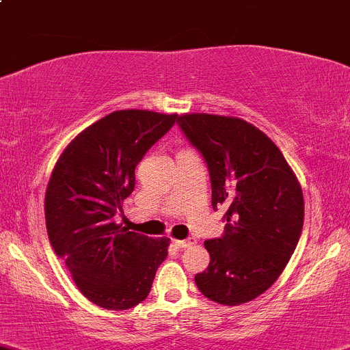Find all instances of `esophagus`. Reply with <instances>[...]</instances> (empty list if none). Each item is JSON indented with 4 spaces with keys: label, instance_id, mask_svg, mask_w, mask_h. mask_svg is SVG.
<instances>
[{
    "label": "esophagus",
    "instance_id": "34e87169",
    "mask_svg": "<svg viewBox=\"0 0 350 350\" xmlns=\"http://www.w3.org/2000/svg\"><path fill=\"white\" fill-rule=\"evenodd\" d=\"M196 244L193 239H174V246L178 247V250H183V247H192Z\"/></svg>",
    "mask_w": 350,
    "mask_h": 350
}]
</instances>
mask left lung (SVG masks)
Segmentation results:
<instances>
[{
    "instance_id": "left-lung-1",
    "label": "left lung",
    "mask_w": 350,
    "mask_h": 350,
    "mask_svg": "<svg viewBox=\"0 0 350 350\" xmlns=\"http://www.w3.org/2000/svg\"><path fill=\"white\" fill-rule=\"evenodd\" d=\"M200 151L212 182V207L226 208V232L205 241L211 254L197 288L221 305L265 293L290 261L304 228V192L278 146L251 122L192 113L176 118Z\"/></svg>"
}]
</instances>
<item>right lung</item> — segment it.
Instances as JSON below:
<instances>
[{
	"label": "right lung",
	"instance_id": "obj_1",
	"mask_svg": "<svg viewBox=\"0 0 350 350\" xmlns=\"http://www.w3.org/2000/svg\"><path fill=\"white\" fill-rule=\"evenodd\" d=\"M176 114L121 109L79 133L62 151L45 192L50 244L88 300L128 310L148 297L168 237L121 229L114 215L135 190V168Z\"/></svg>",
	"mask_w": 350,
	"mask_h": 350
}]
</instances>
